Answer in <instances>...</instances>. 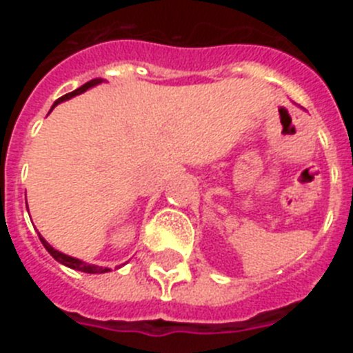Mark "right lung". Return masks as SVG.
<instances>
[{
  "instance_id": "obj_1",
  "label": "right lung",
  "mask_w": 353,
  "mask_h": 353,
  "mask_svg": "<svg viewBox=\"0 0 353 353\" xmlns=\"http://www.w3.org/2000/svg\"><path fill=\"white\" fill-rule=\"evenodd\" d=\"M101 83H102V79L88 81V83H84L83 86H81V88H77V90H74V92L67 93V95L60 97V99H58V101L54 102V105L60 104V102H63V101H68V99H72V97L79 95V93L86 92V90H88V88H92V86H97V84H101ZM54 105H52V108H54ZM40 242H42V244H43V248L48 249L49 254H51V256L54 258L56 261H60V263H63L65 267H70V269L81 270V272H86V274H104V272H109V270H111V269H102V267H99V265L84 263L83 260H77V258H72V256H68V254H63V252L56 251V249L52 248V245H49L48 242H46V239H42V236H40Z\"/></svg>"
}]
</instances>
